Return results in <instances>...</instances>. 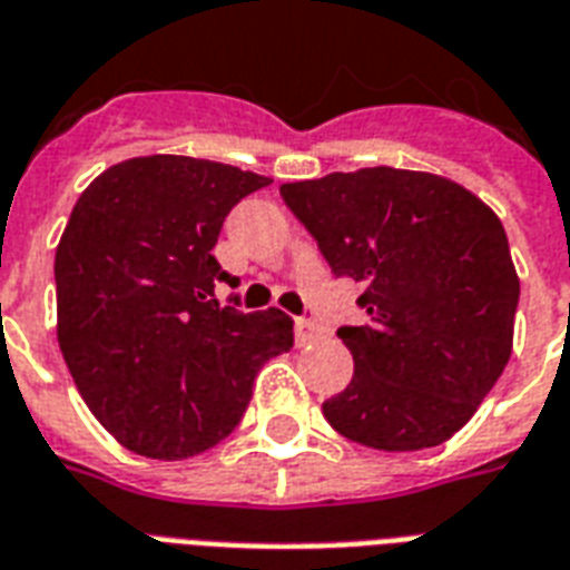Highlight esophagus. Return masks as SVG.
I'll list each match as a JSON object with an SVG mask.
<instances>
[{
    "label": "esophagus",
    "mask_w": 570,
    "mask_h": 570,
    "mask_svg": "<svg viewBox=\"0 0 570 570\" xmlns=\"http://www.w3.org/2000/svg\"><path fill=\"white\" fill-rule=\"evenodd\" d=\"M295 337H298V343H316L323 341L325 332L314 320H295Z\"/></svg>",
    "instance_id": "34e87169"
}]
</instances>
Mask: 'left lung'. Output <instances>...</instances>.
Masks as SVG:
<instances>
[{
	"label": "left lung",
	"instance_id": "left-lung-1",
	"mask_svg": "<svg viewBox=\"0 0 570 570\" xmlns=\"http://www.w3.org/2000/svg\"><path fill=\"white\" fill-rule=\"evenodd\" d=\"M337 277L362 284L371 323L343 325L353 382L323 403L346 440L433 449L505 371L520 281L497 212L458 181L364 167L281 185Z\"/></svg>",
	"mask_w": 570,
	"mask_h": 570
}]
</instances>
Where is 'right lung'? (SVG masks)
Listing matches in <instances>:
<instances>
[{"label": "right lung", "instance_id": "obj_1", "mask_svg": "<svg viewBox=\"0 0 570 570\" xmlns=\"http://www.w3.org/2000/svg\"><path fill=\"white\" fill-rule=\"evenodd\" d=\"M268 176L185 155L112 164L56 247V334L82 401L134 454L185 460L227 440L293 320L217 302L224 217Z\"/></svg>", "mask_w": 570, "mask_h": 570}]
</instances>
